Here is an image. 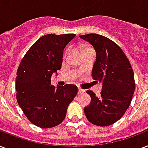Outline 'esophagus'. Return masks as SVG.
Here are the masks:
<instances>
[{
	"instance_id": "34e87169",
	"label": "esophagus",
	"mask_w": 148,
	"mask_h": 148,
	"mask_svg": "<svg viewBox=\"0 0 148 148\" xmlns=\"http://www.w3.org/2000/svg\"><path fill=\"white\" fill-rule=\"evenodd\" d=\"M84 92H85L84 90H82V89H81V88L79 87V94H82Z\"/></svg>"
}]
</instances>
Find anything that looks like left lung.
I'll return each instance as SVG.
<instances>
[{
    "mask_svg": "<svg viewBox=\"0 0 148 148\" xmlns=\"http://www.w3.org/2000/svg\"><path fill=\"white\" fill-rule=\"evenodd\" d=\"M90 42L97 53L92 78L103 83L100 95L91 90L90 105L84 108L88 121L100 127L119 121L130 106L135 90L134 71L122 49L112 40L97 34L79 35Z\"/></svg>",
    "mask_w": 148,
    "mask_h": 148,
    "instance_id": "left-lung-1",
    "label": "left lung"
}]
</instances>
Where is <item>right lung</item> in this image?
<instances>
[{
  "label": "right lung",
  "mask_w": 148,
  "mask_h": 148,
  "mask_svg": "<svg viewBox=\"0 0 148 148\" xmlns=\"http://www.w3.org/2000/svg\"><path fill=\"white\" fill-rule=\"evenodd\" d=\"M74 34L42 36L28 49L17 72V101L29 121L41 128L60 124L67 108L76 96L78 88L73 84L54 86L51 75L61 69L63 51Z\"/></svg>",
  "instance_id": "1"
}]
</instances>
